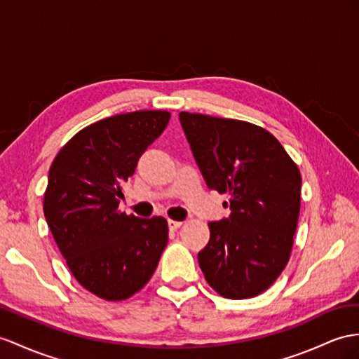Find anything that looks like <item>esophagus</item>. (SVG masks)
Wrapping results in <instances>:
<instances>
[{"instance_id":"obj_1","label":"esophagus","mask_w":359,"mask_h":359,"mask_svg":"<svg viewBox=\"0 0 359 359\" xmlns=\"http://www.w3.org/2000/svg\"><path fill=\"white\" fill-rule=\"evenodd\" d=\"M181 224H182V222H180V221H172V219H169V221H168L169 230H177V229H180Z\"/></svg>"}]
</instances>
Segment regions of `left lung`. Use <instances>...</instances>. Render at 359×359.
<instances>
[{
	"mask_svg": "<svg viewBox=\"0 0 359 359\" xmlns=\"http://www.w3.org/2000/svg\"><path fill=\"white\" fill-rule=\"evenodd\" d=\"M180 121L207 187L229 195L230 215L208 222L199 266L222 297H256L290 260L300 170L273 134L248 121L191 112H180Z\"/></svg>",
	"mask_w": 359,
	"mask_h": 359,
	"instance_id": "8db88e82",
	"label": "left lung"
}]
</instances>
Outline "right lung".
Returning <instances> with one entry per match:
<instances>
[{
  "label": "right lung",
  "instance_id": "obj_1",
  "mask_svg": "<svg viewBox=\"0 0 359 359\" xmlns=\"http://www.w3.org/2000/svg\"><path fill=\"white\" fill-rule=\"evenodd\" d=\"M135 111L83 128L51 163L43 215L76 280L100 299L125 300L149 282L168 245V221L118 212L121 186L169 123Z\"/></svg>",
  "mask_w": 359,
  "mask_h": 359
}]
</instances>
